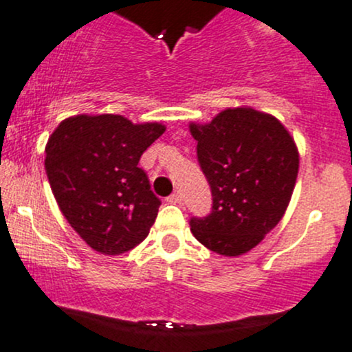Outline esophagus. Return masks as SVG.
I'll list each match as a JSON object with an SVG mask.
<instances>
[{
  "mask_svg": "<svg viewBox=\"0 0 352 352\" xmlns=\"http://www.w3.org/2000/svg\"><path fill=\"white\" fill-rule=\"evenodd\" d=\"M167 202H170V204L182 202V195H180L179 192H175V194H172L170 197H167Z\"/></svg>",
  "mask_w": 352,
  "mask_h": 352,
  "instance_id": "1",
  "label": "esophagus"
}]
</instances>
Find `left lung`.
<instances>
[{"label":"left lung","mask_w":352,"mask_h":352,"mask_svg":"<svg viewBox=\"0 0 352 352\" xmlns=\"http://www.w3.org/2000/svg\"><path fill=\"white\" fill-rule=\"evenodd\" d=\"M188 130L214 200L210 215L190 220L192 234L219 256H244L287 210L299 172L294 137L252 107L226 108Z\"/></svg>","instance_id":"1"}]
</instances>
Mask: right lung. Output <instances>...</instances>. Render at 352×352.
Instances as JSON below:
<instances>
[{
  "instance_id": "1",
  "label": "right lung",
  "mask_w": 352,
  "mask_h": 352,
  "mask_svg": "<svg viewBox=\"0 0 352 352\" xmlns=\"http://www.w3.org/2000/svg\"><path fill=\"white\" fill-rule=\"evenodd\" d=\"M164 132L158 122L82 113L65 118L50 135V187L73 230L96 252L120 256L148 235L160 199L138 162Z\"/></svg>"
}]
</instances>
